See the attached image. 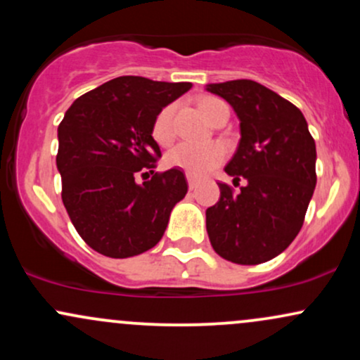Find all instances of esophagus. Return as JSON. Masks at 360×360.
I'll return each instance as SVG.
<instances>
[{"label": "esophagus", "mask_w": 360, "mask_h": 360, "mask_svg": "<svg viewBox=\"0 0 360 360\" xmlns=\"http://www.w3.org/2000/svg\"><path fill=\"white\" fill-rule=\"evenodd\" d=\"M188 186H189V189H191V191H193V189L198 186V179H196V177L188 176Z\"/></svg>", "instance_id": "34e87169"}]
</instances>
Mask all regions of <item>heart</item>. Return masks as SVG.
<instances>
[{"label":"heart","instance_id":"b5f03b06","mask_svg":"<svg viewBox=\"0 0 360 360\" xmlns=\"http://www.w3.org/2000/svg\"><path fill=\"white\" fill-rule=\"evenodd\" d=\"M218 100L214 98H203L200 103L201 113L208 120L214 106L218 105ZM172 117H174V106L169 105L157 115L152 135L159 143H169L172 139ZM226 152L225 147L220 143H205V146H194V143H177L167 152L166 162L167 166L181 169L189 176H203L210 172L218 164L223 162Z\"/></svg>","mask_w":360,"mask_h":360}]
</instances>
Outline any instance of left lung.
I'll return each instance as SVG.
<instances>
[{"label":"left lung","mask_w":360,"mask_h":360,"mask_svg":"<svg viewBox=\"0 0 360 360\" xmlns=\"http://www.w3.org/2000/svg\"><path fill=\"white\" fill-rule=\"evenodd\" d=\"M240 120V142L225 172L245 179L240 191L220 183V201L206 210L214 252L242 266L267 262L303 226L316 186V147L303 113L250 79L206 84Z\"/></svg>","instance_id":"1"}]
</instances>
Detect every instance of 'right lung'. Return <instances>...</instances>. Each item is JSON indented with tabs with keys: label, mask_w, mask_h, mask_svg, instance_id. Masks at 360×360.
<instances>
[{
	"label": "right lung",
	"mask_w": 360,
	"mask_h": 360,
	"mask_svg": "<svg viewBox=\"0 0 360 360\" xmlns=\"http://www.w3.org/2000/svg\"><path fill=\"white\" fill-rule=\"evenodd\" d=\"M191 88V82L122 76L65 111L56 159L62 201L91 249L125 259L162 238L172 208L188 193L186 176L169 169L139 184L135 174L160 157L152 137L157 115Z\"/></svg>",
	"instance_id": "right-lung-1"
}]
</instances>
